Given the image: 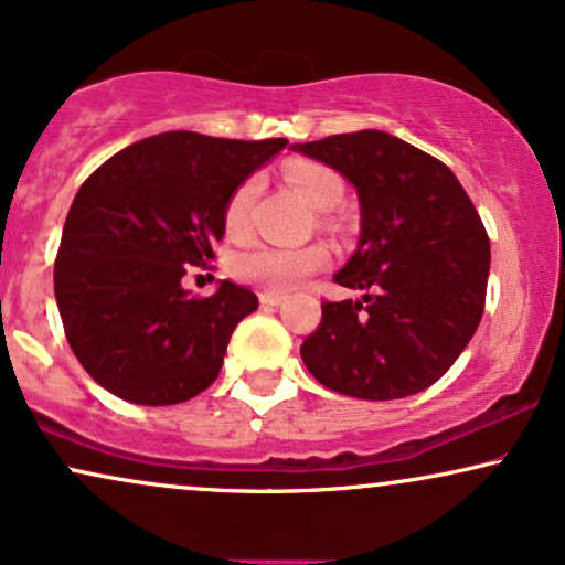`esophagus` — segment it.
<instances>
[{
    "label": "esophagus",
    "mask_w": 565,
    "mask_h": 565,
    "mask_svg": "<svg viewBox=\"0 0 565 565\" xmlns=\"http://www.w3.org/2000/svg\"><path fill=\"white\" fill-rule=\"evenodd\" d=\"M259 301L262 306H280L285 301V296L275 294V290H264V294H259Z\"/></svg>",
    "instance_id": "1"
}]
</instances>
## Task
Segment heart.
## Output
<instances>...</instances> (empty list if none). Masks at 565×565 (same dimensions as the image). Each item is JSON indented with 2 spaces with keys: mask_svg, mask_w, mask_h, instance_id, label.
Listing matches in <instances>:
<instances>
[{
  "mask_svg": "<svg viewBox=\"0 0 565 565\" xmlns=\"http://www.w3.org/2000/svg\"><path fill=\"white\" fill-rule=\"evenodd\" d=\"M285 180L294 191L301 196L306 204L317 212H327V209L338 206L343 199L345 183L332 167L317 164V162H298L285 170ZM256 196V180H246L230 193L225 212H222V222H225V233L230 238H241L248 230V212ZM330 262L324 246L319 243H309L301 248H280L267 246V243H254V246L238 250L230 259V271L235 280L256 285L264 290H290L303 277L315 275Z\"/></svg>",
  "mask_w": 565,
  "mask_h": 565,
  "instance_id": "b5f03b06",
  "label": "heart"
}]
</instances>
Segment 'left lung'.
Here are the masks:
<instances>
[{
    "mask_svg": "<svg viewBox=\"0 0 565 565\" xmlns=\"http://www.w3.org/2000/svg\"><path fill=\"white\" fill-rule=\"evenodd\" d=\"M356 188L359 248L335 275L359 301H324L301 345L306 369L335 393L395 401L435 385L475 338L490 238L440 159L382 130L294 143Z\"/></svg>",
    "mask_w": 565,
    "mask_h": 565,
    "instance_id": "left-lung-1",
    "label": "left lung"
}]
</instances>
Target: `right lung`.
<instances>
[{
	"label": "right lung",
	"mask_w": 565,
	"mask_h": 565,
	"mask_svg": "<svg viewBox=\"0 0 565 565\" xmlns=\"http://www.w3.org/2000/svg\"><path fill=\"white\" fill-rule=\"evenodd\" d=\"M285 143L172 130L117 151L81 185L54 298L75 359L104 390L172 406L217 380L230 335L259 298L227 280L193 298L180 280L188 264L214 259L230 193Z\"/></svg>",
	"instance_id": "1"
}]
</instances>
